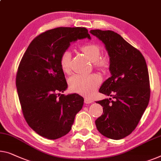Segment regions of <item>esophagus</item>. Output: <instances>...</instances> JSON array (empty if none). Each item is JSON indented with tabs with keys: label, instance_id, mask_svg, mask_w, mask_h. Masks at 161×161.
<instances>
[{
	"label": "esophagus",
	"instance_id": "1",
	"mask_svg": "<svg viewBox=\"0 0 161 161\" xmlns=\"http://www.w3.org/2000/svg\"><path fill=\"white\" fill-rule=\"evenodd\" d=\"M85 103L86 104H90V103H93V100L92 99H90V98H85Z\"/></svg>",
	"mask_w": 161,
	"mask_h": 161
}]
</instances>
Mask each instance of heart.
Wrapping results in <instances>:
<instances>
[{
  "instance_id": "b5f03b06",
  "label": "heart",
  "mask_w": 161,
  "mask_h": 161,
  "mask_svg": "<svg viewBox=\"0 0 161 161\" xmlns=\"http://www.w3.org/2000/svg\"><path fill=\"white\" fill-rule=\"evenodd\" d=\"M81 51L92 62L95 68L101 71H105L110 65L109 58L100 56V49L93 43H85L80 47ZM71 54L69 50L62 53L60 57L59 64L64 73H69L71 70ZM69 85L74 92L85 96H90L95 92L96 88L101 82V77L97 74L90 75L76 74L69 79Z\"/></svg>"
}]
</instances>
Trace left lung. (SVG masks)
Segmentation results:
<instances>
[{
  "label": "left lung",
  "instance_id": "8db88e82",
  "mask_svg": "<svg viewBox=\"0 0 161 161\" xmlns=\"http://www.w3.org/2000/svg\"><path fill=\"white\" fill-rule=\"evenodd\" d=\"M90 33L102 40L110 56L111 76L99 92L114 98L97 102L103 107V114L96 119V127L106 137L121 140L135 129L149 103L147 64L140 50L114 31L92 30Z\"/></svg>",
  "mask_w": 161,
  "mask_h": 161
}]
</instances>
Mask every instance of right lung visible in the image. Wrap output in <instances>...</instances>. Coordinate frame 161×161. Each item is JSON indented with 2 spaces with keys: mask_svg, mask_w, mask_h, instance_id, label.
Here are the masks:
<instances>
[{
  "mask_svg": "<svg viewBox=\"0 0 161 161\" xmlns=\"http://www.w3.org/2000/svg\"><path fill=\"white\" fill-rule=\"evenodd\" d=\"M85 37L90 39L85 27L45 31L31 42L21 60L16 85L21 111L28 125L43 137L56 140L68 134L82 108L80 95L61 94L67 82L59 60L71 42Z\"/></svg>",
  "mask_w": 161,
  "mask_h": 161,
  "instance_id": "obj_1",
  "label": "right lung"
}]
</instances>
